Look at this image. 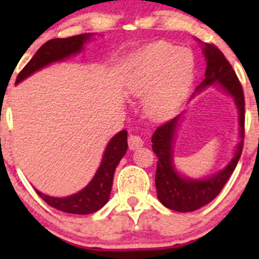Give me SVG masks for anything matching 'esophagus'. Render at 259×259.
<instances>
[{"mask_svg": "<svg viewBox=\"0 0 259 259\" xmlns=\"http://www.w3.org/2000/svg\"><path fill=\"white\" fill-rule=\"evenodd\" d=\"M127 143H129L130 150H137V149L142 148V146L144 145V142H143L142 138L134 134L129 135V138H127Z\"/></svg>", "mask_w": 259, "mask_h": 259, "instance_id": "esophagus-1", "label": "esophagus"}]
</instances>
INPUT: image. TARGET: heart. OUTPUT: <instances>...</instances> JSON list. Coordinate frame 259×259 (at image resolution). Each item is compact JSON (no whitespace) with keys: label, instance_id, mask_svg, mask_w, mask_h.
<instances>
[{"label":"heart","instance_id":"1","mask_svg":"<svg viewBox=\"0 0 259 259\" xmlns=\"http://www.w3.org/2000/svg\"><path fill=\"white\" fill-rule=\"evenodd\" d=\"M194 77V60L188 50L166 42H156L133 57V71L127 91L146 95L145 114L153 120L173 116L187 96Z\"/></svg>","mask_w":259,"mask_h":259}]
</instances>
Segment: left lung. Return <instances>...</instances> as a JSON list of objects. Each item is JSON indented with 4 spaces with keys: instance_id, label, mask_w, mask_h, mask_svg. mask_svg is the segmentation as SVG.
I'll return each instance as SVG.
<instances>
[{
    "instance_id": "obj_1",
    "label": "left lung",
    "mask_w": 259,
    "mask_h": 259,
    "mask_svg": "<svg viewBox=\"0 0 259 259\" xmlns=\"http://www.w3.org/2000/svg\"><path fill=\"white\" fill-rule=\"evenodd\" d=\"M202 48L207 61L205 77L197 86L192 98L209 86L215 85L224 94L231 96L238 110L239 143L236 146L233 158L223 169L211 176L195 179L183 176L177 170L174 164V142L182 114L155 130L151 137V148L159 159L155 174L158 199L164 207L182 213L204 207L221 193L238 164L244 139V95L241 82L221 50L205 42L202 44Z\"/></svg>"
}]
</instances>
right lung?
I'll return each mask as SVG.
<instances>
[{"instance_id":"right-lung-1","label":"right lung","mask_w":259,"mask_h":259,"mask_svg":"<svg viewBox=\"0 0 259 259\" xmlns=\"http://www.w3.org/2000/svg\"><path fill=\"white\" fill-rule=\"evenodd\" d=\"M94 33H81L67 38H52L44 44L37 50L28 64L18 74L16 83L27 79L38 70L54 64L64 61L83 50V45L90 41ZM127 150V132L121 130L114 135L106 145L101 159L100 166L96 170L94 178L90 180L85 188L69 197L57 198L44 194L40 190H36L37 194L45 200L49 205L56 209L71 214H90L95 213L108 203L110 198L111 187H113L114 173L117 164Z\"/></svg>"}]
</instances>
